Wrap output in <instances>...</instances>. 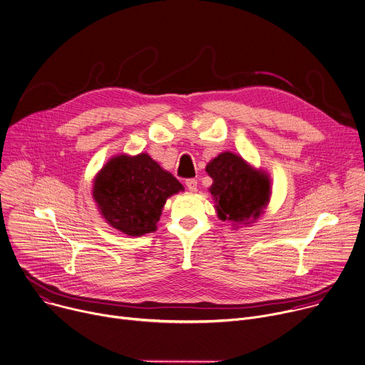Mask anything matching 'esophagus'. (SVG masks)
<instances>
[{"instance_id": "esophagus-1", "label": "esophagus", "mask_w": 365, "mask_h": 365, "mask_svg": "<svg viewBox=\"0 0 365 365\" xmlns=\"http://www.w3.org/2000/svg\"><path fill=\"white\" fill-rule=\"evenodd\" d=\"M185 183H186V186L190 192H196V189H197V180L196 179H187Z\"/></svg>"}]
</instances>
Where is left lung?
<instances>
[{
  "instance_id": "obj_1",
  "label": "left lung",
  "mask_w": 365,
  "mask_h": 365,
  "mask_svg": "<svg viewBox=\"0 0 365 365\" xmlns=\"http://www.w3.org/2000/svg\"><path fill=\"white\" fill-rule=\"evenodd\" d=\"M206 172L213 179L209 190L220 220L248 225L264 213L271 197V179L264 170L223 152L207 163Z\"/></svg>"
}]
</instances>
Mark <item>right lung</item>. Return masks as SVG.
Wrapping results in <instances>:
<instances>
[{"label": "right lung", "instance_id": "obj_1", "mask_svg": "<svg viewBox=\"0 0 365 365\" xmlns=\"http://www.w3.org/2000/svg\"><path fill=\"white\" fill-rule=\"evenodd\" d=\"M183 190L148 153L111 158L97 173L93 197L101 216L129 236L156 230L166 199Z\"/></svg>", "mask_w": 365, "mask_h": 365}]
</instances>
